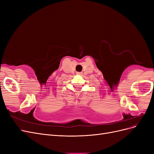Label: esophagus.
I'll use <instances>...</instances> for the list:
<instances>
[{
  "label": "esophagus",
  "instance_id": "obj_1",
  "mask_svg": "<svg viewBox=\"0 0 154 154\" xmlns=\"http://www.w3.org/2000/svg\"><path fill=\"white\" fill-rule=\"evenodd\" d=\"M76 74H78V75H81V74H82V72H77Z\"/></svg>",
  "mask_w": 154,
  "mask_h": 154
}]
</instances>
